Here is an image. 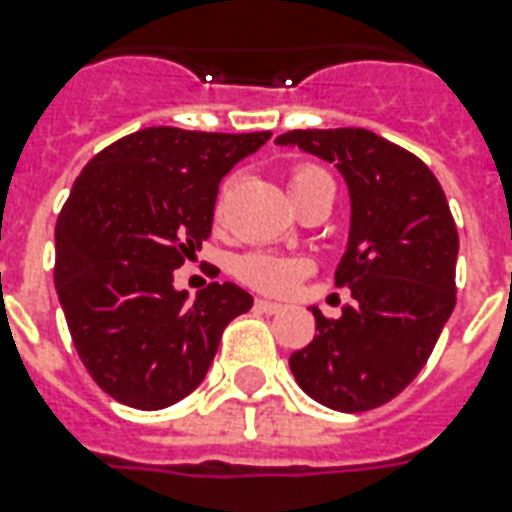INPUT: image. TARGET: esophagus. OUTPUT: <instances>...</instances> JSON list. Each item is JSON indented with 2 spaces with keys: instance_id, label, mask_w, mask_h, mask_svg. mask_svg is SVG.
Instances as JSON below:
<instances>
[{
  "instance_id": "34e87169",
  "label": "esophagus",
  "mask_w": 512,
  "mask_h": 512,
  "mask_svg": "<svg viewBox=\"0 0 512 512\" xmlns=\"http://www.w3.org/2000/svg\"><path fill=\"white\" fill-rule=\"evenodd\" d=\"M255 308L263 313H281L284 311V305L279 303H271V300H255Z\"/></svg>"
}]
</instances>
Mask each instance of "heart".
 Returning a JSON list of instances; mask_svg holds the SVG:
<instances>
[{"instance_id": "b5f03b06", "label": "heart", "mask_w": 512, "mask_h": 512, "mask_svg": "<svg viewBox=\"0 0 512 512\" xmlns=\"http://www.w3.org/2000/svg\"><path fill=\"white\" fill-rule=\"evenodd\" d=\"M319 177H327V172L313 167V164H300L289 175V191L297 193L300 188L313 183V180H319ZM225 193H228V185H225L220 199H217L215 217L223 215ZM233 271L249 287L263 289V292H276V295H289L308 276L311 265L305 263V260H295V257H279L271 255V252H249V255L236 260Z\"/></svg>"}]
</instances>
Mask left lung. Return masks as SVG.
Returning a JSON list of instances; mask_svg holds the SVG:
<instances>
[{
	"label": "left lung",
	"mask_w": 512,
	"mask_h": 512,
	"mask_svg": "<svg viewBox=\"0 0 512 512\" xmlns=\"http://www.w3.org/2000/svg\"><path fill=\"white\" fill-rule=\"evenodd\" d=\"M335 162L350 191V239L335 284L353 305L319 308L316 337L289 356L297 385L335 412H369L420 374L457 303L460 236L428 164L361 127L276 138Z\"/></svg>",
	"instance_id": "obj_1"
}]
</instances>
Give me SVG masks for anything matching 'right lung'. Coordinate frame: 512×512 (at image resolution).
Listing matches in <instances>:
<instances>
[{"instance_id":"1","label":"right lung","mask_w":512,"mask_h":512,"mask_svg":"<svg viewBox=\"0 0 512 512\" xmlns=\"http://www.w3.org/2000/svg\"><path fill=\"white\" fill-rule=\"evenodd\" d=\"M271 132L148 127L92 156L55 225V289L87 372L132 409H164L207 374L252 295L212 281L193 303L172 271L212 233L220 180Z\"/></svg>"}]
</instances>
